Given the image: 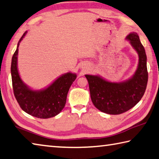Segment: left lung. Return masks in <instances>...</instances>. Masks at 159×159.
Here are the masks:
<instances>
[{"mask_svg":"<svg viewBox=\"0 0 159 159\" xmlns=\"http://www.w3.org/2000/svg\"><path fill=\"white\" fill-rule=\"evenodd\" d=\"M139 56L138 67L131 79L123 83H111L97 76L85 75L92 102L95 107L110 115H119L134 107L142 99L148 85L145 50L136 33L126 37Z\"/></svg>","mask_w":159,"mask_h":159,"instance_id":"8db88e82","label":"left lung"}]
</instances>
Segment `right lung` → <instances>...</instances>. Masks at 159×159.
I'll use <instances>...</instances> for the list:
<instances>
[{
	"instance_id": "obj_1",
	"label": "right lung",
	"mask_w": 159,
	"mask_h": 159,
	"mask_svg": "<svg viewBox=\"0 0 159 159\" xmlns=\"http://www.w3.org/2000/svg\"><path fill=\"white\" fill-rule=\"evenodd\" d=\"M25 33L26 32L19 41L11 58V74L14 97L21 108L28 114L42 119L53 117L64 108L69 89L76 75L71 73L62 75L49 87L42 91H33L28 88L20 79L17 70L18 47Z\"/></svg>"
}]
</instances>
